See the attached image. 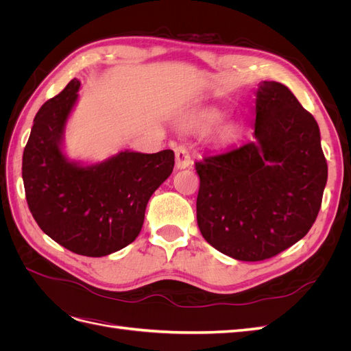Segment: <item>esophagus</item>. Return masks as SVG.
I'll list each match as a JSON object with an SVG mask.
<instances>
[{"label":"esophagus","instance_id":"1","mask_svg":"<svg viewBox=\"0 0 351 351\" xmlns=\"http://www.w3.org/2000/svg\"><path fill=\"white\" fill-rule=\"evenodd\" d=\"M174 152H176V167L178 169H184L192 164V158H190L189 151L183 145H178L174 149Z\"/></svg>","mask_w":351,"mask_h":351}]
</instances>
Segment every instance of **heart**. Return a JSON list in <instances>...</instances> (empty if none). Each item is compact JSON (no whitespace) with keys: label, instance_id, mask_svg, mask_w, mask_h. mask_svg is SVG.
Segmentation results:
<instances>
[{"label":"heart","instance_id":"heart-1","mask_svg":"<svg viewBox=\"0 0 351 351\" xmlns=\"http://www.w3.org/2000/svg\"><path fill=\"white\" fill-rule=\"evenodd\" d=\"M219 119H221V114H218V112H210V114H206V115L202 117V123L210 125V124H215ZM232 133H234V127H232V125H227L226 129H224V134H226V136H231Z\"/></svg>","mask_w":351,"mask_h":351}]
</instances>
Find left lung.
<instances>
[{
  "mask_svg": "<svg viewBox=\"0 0 351 351\" xmlns=\"http://www.w3.org/2000/svg\"><path fill=\"white\" fill-rule=\"evenodd\" d=\"M254 93L253 141L196 162L202 236L246 262L269 259L307 234L328 178L313 115L278 82H262Z\"/></svg>",
  "mask_w": 351,
  "mask_h": 351,
  "instance_id": "8db88e82",
  "label": "left lung"
}]
</instances>
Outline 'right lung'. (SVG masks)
<instances>
[{"instance_id": "right-lung-1", "label": "right lung", "mask_w": 351, "mask_h": 351, "mask_svg": "<svg viewBox=\"0 0 351 351\" xmlns=\"http://www.w3.org/2000/svg\"><path fill=\"white\" fill-rule=\"evenodd\" d=\"M79 89L73 79L38 111L22 176L40 230L73 253L101 258L139 236L147 200L173 173L174 152L121 151L92 165L70 161L62 147Z\"/></svg>"}]
</instances>
